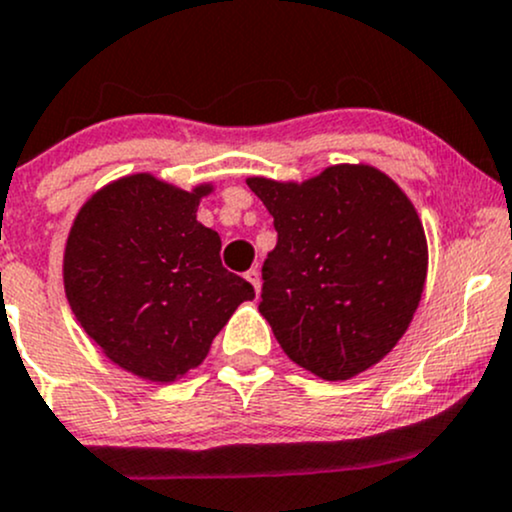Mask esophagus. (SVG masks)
Returning a JSON list of instances; mask_svg holds the SVG:
<instances>
[{"label": "esophagus", "instance_id": "esophagus-1", "mask_svg": "<svg viewBox=\"0 0 512 512\" xmlns=\"http://www.w3.org/2000/svg\"><path fill=\"white\" fill-rule=\"evenodd\" d=\"M246 280L254 285L256 293H261V271H258V268H251V271H246Z\"/></svg>", "mask_w": 512, "mask_h": 512}]
</instances>
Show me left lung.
I'll return each instance as SVG.
<instances>
[{"mask_svg":"<svg viewBox=\"0 0 512 512\" xmlns=\"http://www.w3.org/2000/svg\"><path fill=\"white\" fill-rule=\"evenodd\" d=\"M246 185L278 232L258 310L285 354L324 381L378 364L410 327L427 278L425 229L408 195L364 163Z\"/></svg>","mask_w":512,"mask_h":512,"instance_id":"8db88e82","label":"left lung"}]
</instances>
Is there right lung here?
Instances as JSON below:
<instances>
[{
  "instance_id": "1",
  "label": "right lung",
  "mask_w": 512,
  "mask_h": 512,
  "mask_svg": "<svg viewBox=\"0 0 512 512\" xmlns=\"http://www.w3.org/2000/svg\"><path fill=\"white\" fill-rule=\"evenodd\" d=\"M212 183L180 190L151 173L104 185L80 207L63 254L70 310L109 361L173 383L254 288L222 266V239L197 222Z\"/></svg>"
}]
</instances>
